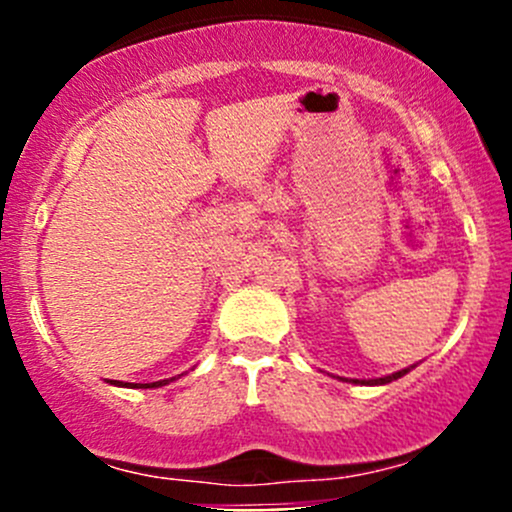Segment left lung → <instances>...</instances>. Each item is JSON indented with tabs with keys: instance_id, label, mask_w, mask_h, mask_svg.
<instances>
[{
	"instance_id": "left-lung-1",
	"label": "left lung",
	"mask_w": 512,
	"mask_h": 512,
	"mask_svg": "<svg viewBox=\"0 0 512 512\" xmlns=\"http://www.w3.org/2000/svg\"><path fill=\"white\" fill-rule=\"evenodd\" d=\"M414 369V366H409V369H401V371H396V374H389V376H381V379H352L354 384H366V386H379V384H391V381H396V379H401V376L404 374H409V371Z\"/></svg>"
}]
</instances>
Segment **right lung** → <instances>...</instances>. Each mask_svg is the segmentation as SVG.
I'll list each match as a JSON object with an SVG mask.
<instances>
[{
	"label": "right lung",
	"instance_id": "obj_1",
	"mask_svg": "<svg viewBox=\"0 0 512 512\" xmlns=\"http://www.w3.org/2000/svg\"><path fill=\"white\" fill-rule=\"evenodd\" d=\"M178 376H180V374H178ZM170 381H175V376H173V379H160V381H153V384H123V381H108V384H116V386H131V389H158V386L170 384Z\"/></svg>",
	"mask_w": 512,
	"mask_h": 512
}]
</instances>
